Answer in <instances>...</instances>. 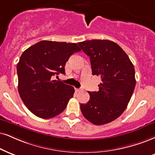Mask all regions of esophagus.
I'll list each match as a JSON object with an SVG mask.
<instances>
[{"label":"esophagus","instance_id":"34e87169","mask_svg":"<svg viewBox=\"0 0 155 155\" xmlns=\"http://www.w3.org/2000/svg\"><path fill=\"white\" fill-rule=\"evenodd\" d=\"M81 91V88H75V91L76 92H80Z\"/></svg>","mask_w":155,"mask_h":155}]
</instances>
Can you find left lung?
Instances as JSON below:
<instances>
[{"mask_svg":"<svg viewBox=\"0 0 155 155\" xmlns=\"http://www.w3.org/2000/svg\"><path fill=\"white\" fill-rule=\"evenodd\" d=\"M90 57L93 75L100 76L99 91L88 92L90 100L81 104L84 117L95 125L110 123L127 108L136 85L134 67L127 53L110 40L78 43Z\"/></svg>","mask_w":155,"mask_h":155,"instance_id":"left-lung-1","label":"left lung"}]
</instances>
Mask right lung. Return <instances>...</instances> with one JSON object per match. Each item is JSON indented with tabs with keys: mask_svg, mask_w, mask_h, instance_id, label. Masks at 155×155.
Listing matches in <instances>:
<instances>
[{
	"mask_svg": "<svg viewBox=\"0 0 155 155\" xmlns=\"http://www.w3.org/2000/svg\"><path fill=\"white\" fill-rule=\"evenodd\" d=\"M80 51L75 43L44 40L22 53L17 64L18 90L25 106L32 114L47 119L65 109L73 97L74 87L53 81L51 77L65 74L66 62L72 54Z\"/></svg>",
	"mask_w": 155,
	"mask_h": 155,
	"instance_id": "1",
	"label": "right lung"
}]
</instances>
